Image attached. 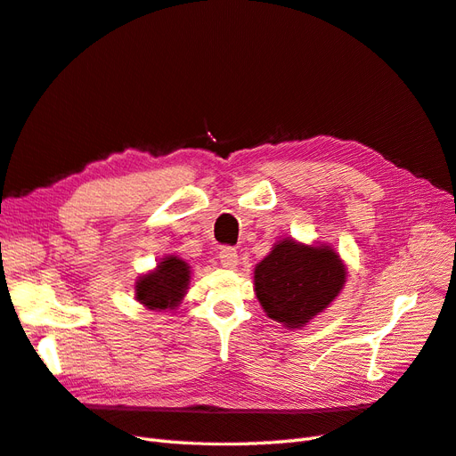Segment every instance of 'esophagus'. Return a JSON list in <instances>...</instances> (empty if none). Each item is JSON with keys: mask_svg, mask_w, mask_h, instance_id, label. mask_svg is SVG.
Wrapping results in <instances>:
<instances>
[{"mask_svg": "<svg viewBox=\"0 0 456 456\" xmlns=\"http://www.w3.org/2000/svg\"><path fill=\"white\" fill-rule=\"evenodd\" d=\"M220 258V265L224 268H236L238 266V251L233 249V247H223L218 253Z\"/></svg>", "mask_w": 456, "mask_h": 456, "instance_id": "esophagus-1", "label": "esophagus"}]
</instances>
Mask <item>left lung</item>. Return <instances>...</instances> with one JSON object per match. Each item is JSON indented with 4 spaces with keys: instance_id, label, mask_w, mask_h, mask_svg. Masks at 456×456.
<instances>
[{
    "instance_id": "8db88e82",
    "label": "left lung",
    "mask_w": 456,
    "mask_h": 456,
    "mask_svg": "<svg viewBox=\"0 0 456 456\" xmlns=\"http://www.w3.org/2000/svg\"><path fill=\"white\" fill-rule=\"evenodd\" d=\"M346 266L329 245L285 238L255 268V293L270 320L287 329L305 327L338 297Z\"/></svg>"
}]
</instances>
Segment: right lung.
<instances>
[{
    "label": "right lung",
    "mask_w": 456,
    "mask_h": 456,
    "mask_svg": "<svg viewBox=\"0 0 456 456\" xmlns=\"http://www.w3.org/2000/svg\"><path fill=\"white\" fill-rule=\"evenodd\" d=\"M190 283L188 262L175 255L165 256L151 270L136 280L134 298L148 310H175L186 295Z\"/></svg>",
    "instance_id": "obj_1"
}]
</instances>
